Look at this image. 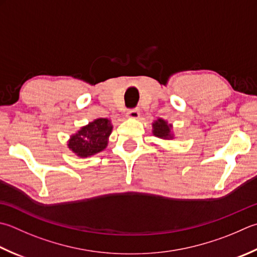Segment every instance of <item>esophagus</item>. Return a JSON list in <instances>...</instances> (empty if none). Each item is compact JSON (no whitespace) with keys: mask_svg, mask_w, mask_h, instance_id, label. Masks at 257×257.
Here are the masks:
<instances>
[{"mask_svg":"<svg viewBox=\"0 0 257 257\" xmlns=\"http://www.w3.org/2000/svg\"><path fill=\"white\" fill-rule=\"evenodd\" d=\"M127 117L130 119H137L139 117V110L137 108L129 109L127 111Z\"/></svg>","mask_w":257,"mask_h":257,"instance_id":"34e87169","label":"esophagus"}]
</instances>
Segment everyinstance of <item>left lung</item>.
<instances>
[{
	"mask_svg": "<svg viewBox=\"0 0 257 257\" xmlns=\"http://www.w3.org/2000/svg\"><path fill=\"white\" fill-rule=\"evenodd\" d=\"M154 135L159 138H172L170 137V127L166 123L165 120L158 119L154 122Z\"/></svg>",
	"mask_w": 257,
	"mask_h": 257,
	"instance_id": "1",
	"label": "left lung"
}]
</instances>
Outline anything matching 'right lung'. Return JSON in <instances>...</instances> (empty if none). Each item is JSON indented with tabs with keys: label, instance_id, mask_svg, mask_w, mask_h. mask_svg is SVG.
<instances>
[{
	"label": "right lung",
	"instance_id": "right-lung-1",
	"mask_svg": "<svg viewBox=\"0 0 257 257\" xmlns=\"http://www.w3.org/2000/svg\"><path fill=\"white\" fill-rule=\"evenodd\" d=\"M111 130L112 125L108 119H97L72 136L68 146L80 157H89L107 147Z\"/></svg>",
	"mask_w": 257,
	"mask_h": 257
}]
</instances>
